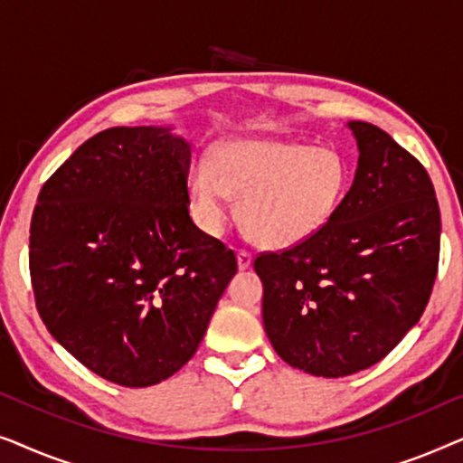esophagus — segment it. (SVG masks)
<instances>
[{"instance_id": "1", "label": "esophagus", "mask_w": 463, "mask_h": 463, "mask_svg": "<svg viewBox=\"0 0 463 463\" xmlns=\"http://www.w3.org/2000/svg\"><path fill=\"white\" fill-rule=\"evenodd\" d=\"M236 259H238V269H240V271H244V269H249V268H250V263H252L250 252H246V250H238Z\"/></svg>"}]
</instances>
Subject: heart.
<instances>
[{"label": "heart", "instance_id": "heart-1", "mask_svg": "<svg viewBox=\"0 0 463 463\" xmlns=\"http://www.w3.org/2000/svg\"><path fill=\"white\" fill-rule=\"evenodd\" d=\"M350 187L337 149L280 138H232L187 173V206L206 236L223 233L238 198V219L252 242L290 249L331 223Z\"/></svg>", "mask_w": 463, "mask_h": 463}]
</instances>
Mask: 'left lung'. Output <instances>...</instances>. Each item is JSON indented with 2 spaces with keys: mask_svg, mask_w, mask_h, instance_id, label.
<instances>
[{
  "mask_svg": "<svg viewBox=\"0 0 463 463\" xmlns=\"http://www.w3.org/2000/svg\"><path fill=\"white\" fill-rule=\"evenodd\" d=\"M347 128L358 166L331 223L255 259L271 345L316 377L388 356L420 322L439 269L440 211L426 168L377 126L354 119Z\"/></svg>",
  "mask_w": 463,
  "mask_h": 463,
  "instance_id": "8db88e82",
  "label": "left lung"
}]
</instances>
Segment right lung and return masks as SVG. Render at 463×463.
I'll use <instances>...</instances> for the list:
<instances>
[{"mask_svg": "<svg viewBox=\"0 0 463 463\" xmlns=\"http://www.w3.org/2000/svg\"><path fill=\"white\" fill-rule=\"evenodd\" d=\"M192 145L173 126L109 128L43 183L29 269L50 335L99 377L147 388L198 350L238 271L189 217Z\"/></svg>", "mask_w": 463, "mask_h": 463, "instance_id": "obj_1", "label": "right lung"}]
</instances>
